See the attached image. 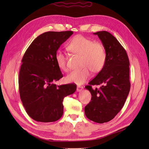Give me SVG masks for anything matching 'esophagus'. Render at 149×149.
I'll return each instance as SVG.
<instances>
[{
	"mask_svg": "<svg viewBox=\"0 0 149 149\" xmlns=\"http://www.w3.org/2000/svg\"><path fill=\"white\" fill-rule=\"evenodd\" d=\"M83 86H78L77 88H76V91L78 92H81L83 90Z\"/></svg>",
	"mask_w": 149,
	"mask_h": 149,
	"instance_id": "34e87169",
	"label": "esophagus"
}]
</instances>
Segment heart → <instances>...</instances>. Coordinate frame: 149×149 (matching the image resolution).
Listing matches in <instances>:
<instances>
[{
	"label": "heart",
	"mask_w": 149,
	"mask_h": 149,
	"mask_svg": "<svg viewBox=\"0 0 149 149\" xmlns=\"http://www.w3.org/2000/svg\"><path fill=\"white\" fill-rule=\"evenodd\" d=\"M67 49L81 56L80 66H82L81 68L71 71L67 75V82L81 84L89 78L91 71L94 73H98L105 65L106 53L104 46L99 42H93L83 35H76L72 38L68 45ZM55 60L61 70L68 71L66 58L64 53L58 51L55 55Z\"/></svg>",
	"instance_id": "heart-1"
}]
</instances>
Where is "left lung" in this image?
<instances>
[{"instance_id":"obj_1","label":"left lung","mask_w":149,"mask_h":149,"mask_svg":"<svg viewBox=\"0 0 149 149\" xmlns=\"http://www.w3.org/2000/svg\"><path fill=\"white\" fill-rule=\"evenodd\" d=\"M106 53L103 68L85 86L91 94V100L84 107L85 115L91 120L102 124L113 119L124 106L129 94V60L123 47L106 31L96 33ZM92 85H101L93 90Z\"/></svg>"}]
</instances>
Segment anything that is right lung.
I'll return each mask as SVG.
<instances>
[{
	"label": "right lung",
	"mask_w": 149,
	"mask_h": 149,
	"mask_svg": "<svg viewBox=\"0 0 149 149\" xmlns=\"http://www.w3.org/2000/svg\"><path fill=\"white\" fill-rule=\"evenodd\" d=\"M73 33L72 31L45 32L33 40L22 58L20 96L26 113L36 121L50 123L60 119L64 97L76 91L74 84L54 83L63 77L55 60L56 52Z\"/></svg>",
	"instance_id": "add662e5"
}]
</instances>
